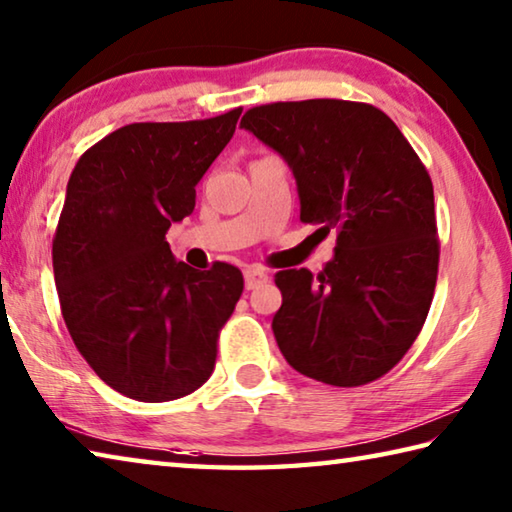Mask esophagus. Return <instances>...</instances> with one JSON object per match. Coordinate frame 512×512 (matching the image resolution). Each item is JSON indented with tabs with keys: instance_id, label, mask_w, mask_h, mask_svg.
<instances>
[{
	"instance_id": "obj_1",
	"label": "esophagus",
	"mask_w": 512,
	"mask_h": 512,
	"mask_svg": "<svg viewBox=\"0 0 512 512\" xmlns=\"http://www.w3.org/2000/svg\"><path fill=\"white\" fill-rule=\"evenodd\" d=\"M244 280H246V289H248V291H250V289H257L259 284L268 282V273L264 271V268L253 266V268H248V271L244 273Z\"/></svg>"
}]
</instances>
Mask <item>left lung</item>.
<instances>
[{
    "label": "left lung",
    "mask_w": 512,
    "mask_h": 512,
    "mask_svg": "<svg viewBox=\"0 0 512 512\" xmlns=\"http://www.w3.org/2000/svg\"><path fill=\"white\" fill-rule=\"evenodd\" d=\"M241 128L293 171L300 221L336 230L334 259L275 273L280 352L300 375L363 386L400 361L427 320L438 277V228L427 169L393 119L370 103L277 101Z\"/></svg>",
    "instance_id": "obj_1"
}]
</instances>
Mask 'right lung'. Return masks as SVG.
<instances>
[{
  "instance_id": "obj_1",
  "label": "right lung",
  "mask_w": 512,
  "mask_h": 512,
  "mask_svg": "<svg viewBox=\"0 0 512 512\" xmlns=\"http://www.w3.org/2000/svg\"><path fill=\"white\" fill-rule=\"evenodd\" d=\"M239 115L128 124L90 146L69 176L51 248L60 311L90 368L131 400L201 388L244 291L237 266L196 271L164 237L194 212L198 180Z\"/></svg>"
}]
</instances>
